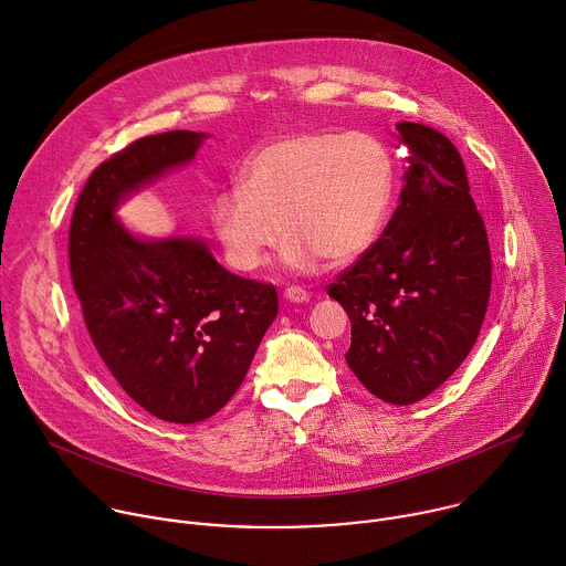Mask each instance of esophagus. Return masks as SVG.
<instances>
[{
  "instance_id": "1",
  "label": "esophagus",
  "mask_w": 566,
  "mask_h": 566,
  "mask_svg": "<svg viewBox=\"0 0 566 566\" xmlns=\"http://www.w3.org/2000/svg\"><path fill=\"white\" fill-rule=\"evenodd\" d=\"M284 297L293 304H302V302H308V291H304L302 286H289L284 291Z\"/></svg>"
}]
</instances>
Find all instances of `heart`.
Returning <instances> with one entry per match:
<instances>
[{"mask_svg": "<svg viewBox=\"0 0 566 566\" xmlns=\"http://www.w3.org/2000/svg\"><path fill=\"white\" fill-rule=\"evenodd\" d=\"M394 197V160L367 132L306 129L255 149L210 208L212 228L237 271H258L280 232L295 271L322 260L347 264L380 234Z\"/></svg>", "mask_w": 566, "mask_h": 566, "instance_id": "1", "label": "heart"}]
</instances>
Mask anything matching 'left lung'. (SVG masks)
Returning <instances> with one entry per match:
<instances>
[{
    "instance_id": "obj_1",
    "label": "left lung",
    "mask_w": 566,
    "mask_h": 566,
    "mask_svg": "<svg viewBox=\"0 0 566 566\" xmlns=\"http://www.w3.org/2000/svg\"><path fill=\"white\" fill-rule=\"evenodd\" d=\"M410 149L400 201L382 234L327 286L352 319L347 365L391 406L446 382L476 343L493 264L486 226L448 136L398 123Z\"/></svg>"
}]
</instances>
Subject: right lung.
I'll use <instances>...</instances> for the list:
<instances>
[{"label": "right lung", "instance_id": "obj_1", "mask_svg": "<svg viewBox=\"0 0 566 566\" xmlns=\"http://www.w3.org/2000/svg\"><path fill=\"white\" fill-rule=\"evenodd\" d=\"M206 134L134 140L92 172L69 226V269L112 378L160 421L197 423L244 380L277 315L273 284L239 277L195 237L138 239L114 217L140 186L195 158Z\"/></svg>", "mask_w": 566, "mask_h": 566}]
</instances>
